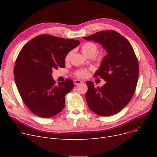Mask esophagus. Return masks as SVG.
Instances as JSON below:
<instances>
[{
  "instance_id": "1",
  "label": "esophagus",
  "mask_w": 157,
  "mask_h": 157,
  "mask_svg": "<svg viewBox=\"0 0 157 157\" xmlns=\"http://www.w3.org/2000/svg\"><path fill=\"white\" fill-rule=\"evenodd\" d=\"M74 84H75V85H78V84H80L81 83H83V81L79 80V79H76V80L74 81Z\"/></svg>"
}]
</instances>
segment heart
I'll list each match as a JSON object with an SVG mask.
<instances>
[{
	"instance_id": "heart-1",
	"label": "heart",
	"mask_w": 157,
	"mask_h": 157,
	"mask_svg": "<svg viewBox=\"0 0 157 157\" xmlns=\"http://www.w3.org/2000/svg\"><path fill=\"white\" fill-rule=\"evenodd\" d=\"M98 49L97 45L92 42H86L84 43L81 46V52L85 55L86 56H94ZM72 55V52H69L67 55H66L65 57V60L66 62H68ZM76 76L79 78H85L88 76L89 72L86 69H80L76 72L75 73Z\"/></svg>"
}]
</instances>
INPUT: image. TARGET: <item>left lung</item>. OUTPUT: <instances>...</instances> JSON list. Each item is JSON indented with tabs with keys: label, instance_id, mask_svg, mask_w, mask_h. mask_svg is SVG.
<instances>
[{
	"label": "left lung",
	"instance_id": "8db88e82",
	"mask_svg": "<svg viewBox=\"0 0 157 157\" xmlns=\"http://www.w3.org/2000/svg\"><path fill=\"white\" fill-rule=\"evenodd\" d=\"M83 38L99 43L107 52L94 74L106 83L95 87L93 82L86 81V102L95 113L112 116L124 108L134 94L139 73L137 56L130 43L116 31H100Z\"/></svg>",
	"mask_w": 157,
	"mask_h": 157
}]
</instances>
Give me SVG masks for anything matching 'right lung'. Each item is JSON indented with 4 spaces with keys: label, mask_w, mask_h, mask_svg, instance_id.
<instances>
[{
    "label": "right lung",
    "mask_w": 157,
    "mask_h": 157,
    "mask_svg": "<svg viewBox=\"0 0 157 157\" xmlns=\"http://www.w3.org/2000/svg\"><path fill=\"white\" fill-rule=\"evenodd\" d=\"M79 44L78 40L43 34L21 49L14 68L15 83L25 104L38 117L48 118L63 110L65 96L74 83L67 78L56 85L52 71L63 68L66 55Z\"/></svg>",
    "instance_id": "add662e5"
}]
</instances>
